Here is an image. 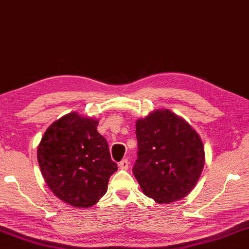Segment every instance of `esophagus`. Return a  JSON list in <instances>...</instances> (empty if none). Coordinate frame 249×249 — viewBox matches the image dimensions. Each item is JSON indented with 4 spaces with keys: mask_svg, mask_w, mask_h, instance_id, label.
<instances>
[{
    "mask_svg": "<svg viewBox=\"0 0 249 249\" xmlns=\"http://www.w3.org/2000/svg\"><path fill=\"white\" fill-rule=\"evenodd\" d=\"M128 165H129L128 160L127 159H123L119 163V168H120V169H122V170H127L128 169Z\"/></svg>",
    "mask_w": 249,
    "mask_h": 249,
    "instance_id": "34e87169",
    "label": "esophagus"
}]
</instances>
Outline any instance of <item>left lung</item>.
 <instances>
[{
  "mask_svg": "<svg viewBox=\"0 0 249 249\" xmlns=\"http://www.w3.org/2000/svg\"><path fill=\"white\" fill-rule=\"evenodd\" d=\"M137 160L133 174L144 195L160 204L183 199L204 167L203 142L192 126L170 109H156L136 122Z\"/></svg>",
  "mask_w": 249,
  "mask_h": 249,
  "instance_id": "left-lung-1",
  "label": "left lung"
}]
</instances>
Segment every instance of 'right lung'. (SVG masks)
<instances>
[{
  "instance_id": "add662e5",
  "label": "right lung",
  "mask_w": 249,
  "mask_h": 249,
  "mask_svg": "<svg viewBox=\"0 0 249 249\" xmlns=\"http://www.w3.org/2000/svg\"><path fill=\"white\" fill-rule=\"evenodd\" d=\"M98 120L72 112L46 129L37 148L45 182L58 199L74 208H90L107 190L117 170Z\"/></svg>"
}]
</instances>
